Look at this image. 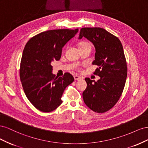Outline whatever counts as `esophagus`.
<instances>
[{"label": "esophagus", "instance_id": "obj_1", "mask_svg": "<svg viewBox=\"0 0 148 148\" xmlns=\"http://www.w3.org/2000/svg\"><path fill=\"white\" fill-rule=\"evenodd\" d=\"M74 79H75V81H79V80L82 79L83 78L81 77H79V76H78V75H75L74 76Z\"/></svg>", "mask_w": 148, "mask_h": 148}]
</instances>
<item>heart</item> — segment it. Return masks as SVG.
<instances>
[{
	"instance_id": "1",
	"label": "heart",
	"mask_w": 148,
	"mask_h": 148,
	"mask_svg": "<svg viewBox=\"0 0 148 148\" xmlns=\"http://www.w3.org/2000/svg\"><path fill=\"white\" fill-rule=\"evenodd\" d=\"M86 45H91V44H90V43H89L88 42H79L78 44L79 47H83V46H86Z\"/></svg>"
}]
</instances>
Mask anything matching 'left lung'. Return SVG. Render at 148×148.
I'll return each mask as SVG.
<instances>
[{
  "label": "left lung",
  "mask_w": 148,
  "mask_h": 148,
  "mask_svg": "<svg viewBox=\"0 0 148 148\" xmlns=\"http://www.w3.org/2000/svg\"><path fill=\"white\" fill-rule=\"evenodd\" d=\"M90 41L95 47L93 65L98 68L94 74L100 77L96 82L85 78L87 88L83 101L89 109L104 113L116 104L122 95L127 76V65L122 44L117 37L101 28H83L79 39Z\"/></svg>",
  "instance_id": "8db88e82"
}]
</instances>
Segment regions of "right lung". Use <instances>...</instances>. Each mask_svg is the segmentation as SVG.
I'll use <instances>...</instances> for the list:
<instances>
[{"mask_svg":"<svg viewBox=\"0 0 148 148\" xmlns=\"http://www.w3.org/2000/svg\"><path fill=\"white\" fill-rule=\"evenodd\" d=\"M78 29H59L42 32L31 38L22 54L20 77L24 92L36 108L44 112L56 109L65 88L73 82L69 73L56 77L52 62L59 60L63 47Z\"/></svg>","mask_w":148,"mask_h":148,"instance_id":"add662e5","label":"right lung"}]
</instances>
